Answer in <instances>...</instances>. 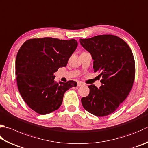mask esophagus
Instances as JSON below:
<instances>
[{
	"mask_svg": "<svg viewBox=\"0 0 148 148\" xmlns=\"http://www.w3.org/2000/svg\"><path fill=\"white\" fill-rule=\"evenodd\" d=\"M83 85H84V84L83 82H78V84H77L78 87H80V86H83Z\"/></svg>",
	"mask_w": 148,
	"mask_h": 148,
	"instance_id": "1",
	"label": "esophagus"
}]
</instances>
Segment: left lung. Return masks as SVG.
<instances>
[{
  "label": "left lung",
  "mask_w": 148,
  "mask_h": 148,
  "mask_svg": "<svg viewBox=\"0 0 148 148\" xmlns=\"http://www.w3.org/2000/svg\"><path fill=\"white\" fill-rule=\"evenodd\" d=\"M91 55L94 71L100 73L99 88L88 86L90 93L81 99L84 108L97 116L113 113L127 98L135 77V63L132 49L122 38L113 35H97L80 39Z\"/></svg>",
  "instance_id": "8db88e82"
}]
</instances>
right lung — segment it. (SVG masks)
<instances>
[{"label": "right lung", "instance_id": "1", "mask_svg": "<svg viewBox=\"0 0 148 148\" xmlns=\"http://www.w3.org/2000/svg\"><path fill=\"white\" fill-rule=\"evenodd\" d=\"M77 45L75 39L44 37L27 40L19 49L15 61L18 91L36 113L46 115L58 110L65 92L77 86L73 80L55 82L53 74L66 66Z\"/></svg>", "mask_w": 148, "mask_h": 148}]
</instances>
